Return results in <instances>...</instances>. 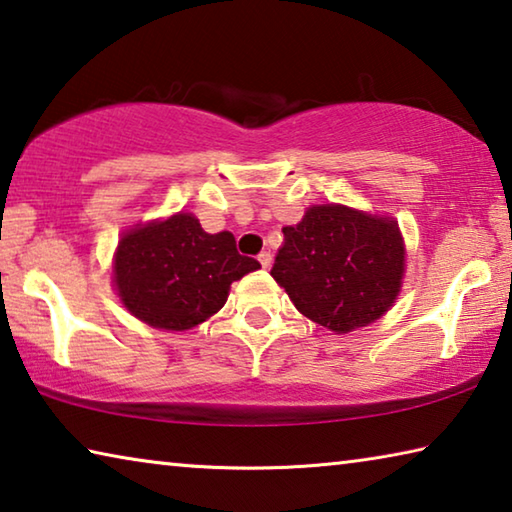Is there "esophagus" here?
Here are the masks:
<instances>
[{"instance_id": "obj_1", "label": "esophagus", "mask_w": 512, "mask_h": 512, "mask_svg": "<svg viewBox=\"0 0 512 512\" xmlns=\"http://www.w3.org/2000/svg\"><path fill=\"white\" fill-rule=\"evenodd\" d=\"M259 264H262V268H271V264H273V257H271V253H268V250H264V253H259Z\"/></svg>"}]
</instances>
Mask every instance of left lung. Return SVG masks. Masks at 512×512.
Wrapping results in <instances>:
<instances>
[{
    "label": "left lung",
    "instance_id": "obj_1",
    "mask_svg": "<svg viewBox=\"0 0 512 512\" xmlns=\"http://www.w3.org/2000/svg\"><path fill=\"white\" fill-rule=\"evenodd\" d=\"M282 232L271 275L302 316L334 334H350L397 302L406 246L393 216L343 203L309 205Z\"/></svg>",
    "mask_w": 512,
    "mask_h": 512
}]
</instances>
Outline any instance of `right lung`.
I'll list each match as a JSON object with an SVG mask.
<instances>
[{
    "label": "right lung",
    "mask_w": 512,
    "mask_h": 512,
    "mask_svg": "<svg viewBox=\"0 0 512 512\" xmlns=\"http://www.w3.org/2000/svg\"><path fill=\"white\" fill-rule=\"evenodd\" d=\"M259 262L237 253L232 232L210 235L192 212L135 223L112 255V289L128 314L162 332H187L212 318L230 284Z\"/></svg>",
    "instance_id": "add662e5"
}]
</instances>
